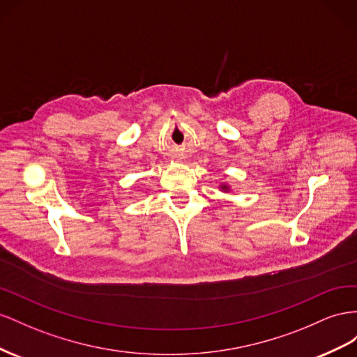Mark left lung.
I'll return each instance as SVG.
<instances>
[{
    "mask_svg": "<svg viewBox=\"0 0 357 357\" xmlns=\"http://www.w3.org/2000/svg\"><path fill=\"white\" fill-rule=\"evenodd\" d=\"M222 190H229V185H221Z\"/></svg>",
    "mask_w": 357,
    "mask_h": 357,
    "instance_id": "1",
    "label": "left lung"
}]
</instances>
